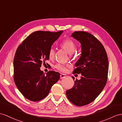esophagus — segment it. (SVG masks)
Instances as JSON below:
<instances>
[{"mask_svg":"<svg viewBox=\"0 0 122 122\" xmlns=\"http://www.w3.org/2000/svg\"><path fill=\"white\" fill-rule=\"evenodd\" d=\"M66 75H64V74H61V75H60L61 79H63V78H66Z\"/></svg>","mask_w":122,"mask_h":122,"instance_id":"1","label":"esophagus"}]
</instances>
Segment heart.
Listing matches in <instances>:
<instances>
[{"label": "heart", "instance_id": "heart-1", "mask_svg": "<svg viewBox=\"0 0 122 122\" xmlns=\"http://www.w3.org/2000/svg\"><path fill=\"white\" fill-rule=\"evenodd\" d=\"M59 46L62 49L66 50L70 54H72L76 49V43L75 41L70 38H67L66 39L64 40L60 43ZM48 54L50 58L54 57L55 55V50L53 47H50L49 50ZM68 67V65L61 64H57L55 66L56 69L60 71H62V72H65L67 70Z\"/></svg>", "mask_w": 122, "mask_h": 122}]
</instances>
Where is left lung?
<instances>
[{
  "mask_svg": "<svg viewBox=\"0 0 122 122\" xmlns=\"http://www.w3.org/2000/svg\"><path fill=\"white\" fill-rule=\"evenodd\" d=\"M71 36L81 43L82 47L81 56L72 73H81L82 76L80 80L76 79L72 88L66 91V95L75 105L83 106L93 102L105 87L108 79V58L105 47L93 35L79 31Z\"/></svg>",
  "mask_w": 122,
  "mask_h": 122,
  "instance_id": "8db88e82",
  "label": "left lung"
}]
</instances>
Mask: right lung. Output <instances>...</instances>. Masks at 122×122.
<instances>
[{
	"label": "right lung",
	"mask_w": 122,
	"mask_h": 122,
	"mask_svg": "<svg viewBox=\"0 0 122 122\" xmlns=\"http://www.w3.org/2000/svg\"><path fill=\"white\" fill-rule=\"evenodd\" d=\"M63 31H36L29 35L17 47L13 61L14 81L26 98L36 102L49 94L60 74L49 71L45 75L41 65L49 60V50Z\"/></svg>",
	"instance_id": "obj_1"
}]
</instances>
